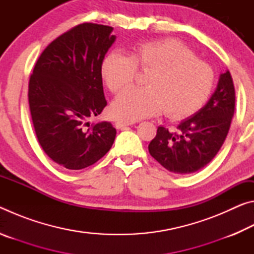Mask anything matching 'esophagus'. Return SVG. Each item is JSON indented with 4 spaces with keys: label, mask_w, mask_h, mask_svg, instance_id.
Instances as JSON below:
<instances>
[{
    "label": "esophagus",
    "mask_w": 254,
    "mask_h": 254,
    "mask_svg": "<svg viewBox=\"0 0 254 254\" xmlns=\"http://www.w3.org/2000/svg\"><path fill=\"white\" fill-rule=\"evenodd\" d=\"M134 123L133 121H126V120H119V121H117L115 122V127L117 128H124V127H128V126H132V124Z\"/></svg>",
    "instance_id": "obj_1"
}]
</instances>
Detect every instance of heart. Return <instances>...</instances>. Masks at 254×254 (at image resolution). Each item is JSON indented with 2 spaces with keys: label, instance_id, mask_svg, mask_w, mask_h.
I'll list each match as a JSON object with an SVG mask.
<instances>
[{
  "label": "heart",
  "instance_id": "b5f03b06",
  "mask_svg": "<svg viewBox=\"0 0 254 254\" xmlns=\"http://www.w3.org/2000/svg\"><path fill=\"white\" fill-rule=\"evenodd\" d=\"M137 69L149 71L147 87L127 88L115 98L112 112L118 118L139 120L165 111L174 121L187 119L205 104L215 81L212 67L171 38L136 42L128 56L107 55L101 75L106 87L119 93L135 80Z\"/></svg>",
  "mask_w": 254,
  "mask_h": 254
}]
</instances>
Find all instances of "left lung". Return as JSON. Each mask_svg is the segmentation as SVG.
I'll return each mask as SVG.
<instances>
[{
  "instance_id": "left-lung-1",
  "label": "left lung",
  "mask_w": 254,
  "mask_h": 254,
  "mask_svg": "<svg viewBox=\"0 0 254 254\" xmlns=\"http://www.w3.org/2000/svg\"><path fill=\"white\" fill-rule=\"evenodd\" d=\"M235 109V88L231 72L222 74L217 88L203 109L185 120L177 132L159 127L149 152L174 174H191L213 160L224 143Z\"/></svg>"
}]
</instances>
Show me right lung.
Instances as JSON below:
<instances>
[{
    "mask_svg": "<svg viewBox=\"0 0 254 254\" xmlns=\"http://www.w3.org/2000/svg\"><path fill=\"white\" fill-rule=\"evenodd\" d=\"M113 28L81 23L50 42L29 80V107L41 148L70 170L84 169L109 152L117 130L110 122L89 124L107 102L101 65L115 41Z\"/></svg>",
    "mask_w": 254,
    "mask_h": 254,
    "instance_id": "right-lung-1",
    "label": "right lung"
}]
</instances>
